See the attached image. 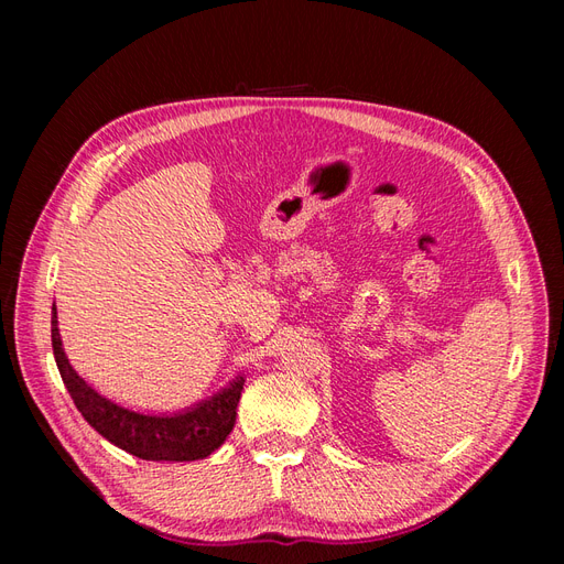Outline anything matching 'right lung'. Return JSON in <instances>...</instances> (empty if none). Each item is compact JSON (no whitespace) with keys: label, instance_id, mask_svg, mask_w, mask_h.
Returning a JSON list of instances; mask_svg holds the SVG:
<instances>
[{"label":"right lung","instance_id":"add662e5","mask_svg":"<svg viewBox=\"0 0 564 564\" xmlns=\"http://www.w3.org/2000/svg\"><path fill=\"white\" fill-rule=\"evenodd\" d=\"M51 346H54L61 379L79 414L119 449L145 460H197L216 452L232 431L237 402H240L245 388V373H237L212 398L178 409L174 414H148L133 412V409L100 395L73 369L63 350L56 305L51 308Z\"/></svg>","mask_w":564,"mask_h":564}]
</instances>
